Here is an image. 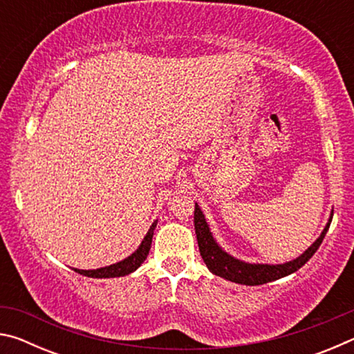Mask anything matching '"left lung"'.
I'll list each match as a JSON object with an SVG mask.
<instances>
[{
	"label": "left lung",
	"instance_id": "obj_1",
	"mask_svg": "<svg viewBox=\"0 0 354 354\" xmlns=\"http://www.w3.org/2000/svg\"><path fill=\"white\" fill-rule=\"evenodd\" d=\"M331 220H333V212L326 226L323 227L320 237L317 239V241L310 245L303 254H299L297 259L293 261L273 266V263L243 262L241 259H236L234 256L227 254L226 251L221 248L217 242H215V239L212 237V232L209 230L205 214H203V211L196 203H195V215H194L196 241H198L203 261H205L209 270L220 278H225L227 281H232V283L245 284V286H259V284L270 283V281L284 278L287 274L297 272L298 268H301L304 263L314 256L315 251L319 250L322 241L325 239L328 227L331 225Z\"/></svg>",
	"mask_w": 354,
	"mask_h": 354
}]
</instances>
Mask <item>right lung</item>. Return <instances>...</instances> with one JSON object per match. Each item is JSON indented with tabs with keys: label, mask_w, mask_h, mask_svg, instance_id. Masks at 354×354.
<instances>
[{
	"label": "right lung",
	"mask_w": 354,
	"mask_h": 354,
	"mask_svg": "<svg viewBox=\"0 0 354 354\" xmlns=\"http://www.w3.org/2000/svg\"><path fill=\"white\" fill-rule=\"evenodd\" d=\"M156 225H158V220L153 221V225L149 226L147 236L143 237L139 248H137L133 254H129L127 259L120 261L117 263H112V266L97 268V270H80V268H75V272L88 278H118V277H124V274L136 272L137 268L142 266L143 261L147 259L149 248H151V241H153Z\"/></svg>",
	"instance_id": "obj_1"
}]
</instances>
